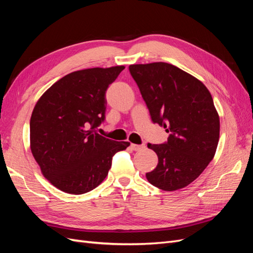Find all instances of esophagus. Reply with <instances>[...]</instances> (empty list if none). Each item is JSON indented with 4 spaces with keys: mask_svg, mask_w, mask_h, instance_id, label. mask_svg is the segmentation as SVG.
I'll use <instances>...</instances> for the list:
<instances>
[{
    "mask_svg": "<svg viewBox=\"0 0 253 253\" xmlns=\"http://www.w3.org/2000/svg\"><path fill=\"white\" fill-rule=\"evenodd\" d=\"M131 148L134 150V151H141L145 148V145L143 144H134V143H131Z\"/></svg>",
    "mask_w": 253,
    "mask_h": 253,
    "instance_id": "1",
    "label": "esophagus"
}]
</instances>
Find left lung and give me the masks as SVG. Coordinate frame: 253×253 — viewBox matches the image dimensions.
I'll return each instance as SVG.
<instances>
[{
    "label": "left lung",
    "instance_id": "left-lung-1",
    "mask_svg": "<svg viewBox=\"0 0 253 253\" xmlns=\"http://www.w3.org/2000/svg\"><path fill=\"white\" fill-rule=\"evenodd\" d=\"M152 121L170 133L163 144H148L158 156L157 167L145 174L164 191L185 188L200 176L215 155L219 117L205 84L165 62L128 66Z\"/></svg>",
    "mask_w": 253,
    "mask_h": 253
}]
</instances>
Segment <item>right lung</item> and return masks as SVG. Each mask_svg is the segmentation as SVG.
Masks as SVG:
<instances>
[{
	"instance_id": "add662e5",
	"label": "right lung",
	"mask_w": 253,
	"mask_h": 253,
	"mask_svg": "<svg viewBox=\"0 0 253 253\" xmlns=\"http://www.w3.org/2000/svg\"><path fill=\"white\" fill-rule=\"evenodd\" d=\"M124 65L94 67L64 76L45 91L30 118V150L42 174L63 192H89L104 180L112 158L129 142L96 128L105 118V91Z\"/></svg>"
}]
</instances>
